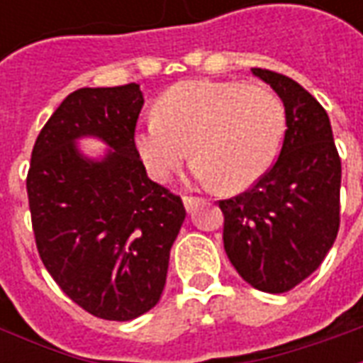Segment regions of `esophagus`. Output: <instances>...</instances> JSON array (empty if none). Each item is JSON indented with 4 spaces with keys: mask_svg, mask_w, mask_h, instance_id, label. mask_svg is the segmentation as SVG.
I'll list each match as a JSON object with an SVG mask.
<instances>
[{
    "mask_svg": "<svg viewBox=\"0 0 363 363\" xmlns=\"http://www.w3.org/2000/svg\"><path fill=\"white\" fill-rule=\"evenodd\" d=\"M182 202H184V208H186V212H192V210H194V206L198 204V198L182 196Z\"/></svg>",
    "mask_w": 363,
    "mask_h": 363,
    "instance_id": "34e87169",
    "label": "esophagus"
}]
</instances>
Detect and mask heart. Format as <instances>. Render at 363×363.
<instances>
[{"instance_id":"obj_1","label":"heart","mask_w":363,"mask_h":363,"mask_svg":"<svg viewBox=\"0 0 363 363\" xmlns=\"http://www.w3.org/2000/svg\"><path fill=\"white\" fill-rule=\"evenodd\" d=\"M286 126L280 96L260 83L184 82L159 96L134 145L147 173L167 181L190 151L192 174L239 192L272 165Z\"/></svg>"}]
</instances>
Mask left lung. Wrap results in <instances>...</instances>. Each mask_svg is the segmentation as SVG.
<instances>
[{"label":"left lung","instance_id":"8db88e82","mask_svg":"<svg viewBox=\"0 0 363 363\" xmlns=\"http://www.w3.org/2000/svg\"><path fill=\"white\" fill-rule=\"evenodd\" d=\"M286 111V134L270 171L243 194L221 200L223 247L239 276L284 294L311 276L340 225V157L327 111L294 79L252 67Z\"/></svg>","mask_w":363,"mask_h":363}]
</instances>
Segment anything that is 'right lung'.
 <instances>
[{"label":"right lung","mask_w":363,"mask_h":363,"mask_svg":"<svg viewBox=\"0 0 363 363\" xmlns=\"http://www.w3.org/2000/svg\"><path fill=\"white\" fill-rule=\"evenodd\" d=\"M138 83L67 95L36 138L27 177L36 249L72 301L95 317L132 320L163 294L184 206L145 173L134 145ZM96 137L109 150L77 147Z\"/></svg>","instance_id":"right-lung-1"}]
</instances>
